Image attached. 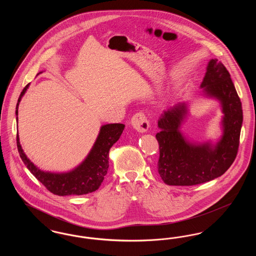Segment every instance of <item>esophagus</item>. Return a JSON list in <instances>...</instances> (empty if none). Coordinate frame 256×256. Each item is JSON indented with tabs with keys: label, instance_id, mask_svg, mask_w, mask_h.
I'll return each mask as SVG.
<instances>
[{
	"label": "esophagus",
	"instance_id": "obj_1",
	"mask_svg": "<svg viewBox=\"0 0 256 256\" xmlns=\"http://www.w3.org/2000/svg\"><path fill=\"white\" fill-rule=\"evenodd\" d=\"M130 124H132V126L134 128V130L137 132H145L150 126L146 115L142 112H138V113L134 114L132 118Z\"/></svg>",
	"mask_w": 256,
	"mask_h": 256
}]
</instances>
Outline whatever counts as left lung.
I'll return each mask as SVG.
<instances>
[{"instance_id": "1", "label": "left lung", "mask_w": 256, "mask_h": 256, "mask_svg": "<svg viewBox=\"0 0 256 256\" xmlns=\"http://www.w3.org/2000/svg\"><path fill=\"white\" fill-rule=\"evenodd\" d=\"M202 95L218 100L222 113V135L216 143L189 141L182 126L189 115L188 102L164 110L158 120V169L168 185L191 186L213 180L224 174L236 158L243 124L242 104L230 74L216 58L210 60L200 86Z\"/></svg>"}]
</instances>
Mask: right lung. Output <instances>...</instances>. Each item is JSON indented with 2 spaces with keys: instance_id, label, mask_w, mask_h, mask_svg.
<instances>
[{
  "instance_id": "add662e5",
  "label": "right lung",
  "mask_w": 256,
  "mask_h": 256,
  "mask_svg": "<svg viewBox=\"0 0 256 256\" xmlns=\"http://www.w3.org/2000/svg\"><path fill=\"white\" fill-rule=\"evenodd\" d=\"M41 73L42 72L38 74ZM30 84L24 87L18 98L15 110L17 124L19 104ZM124 128V124H108L102 126L97 139L84 160L72 170L63 172L40 170L26 156L20 144L18 132L17 148L20 158L26 168L50 192L58 196L86 195L96 191L100 186L110 167L108 154L110 148L119 140Z\"/></svg>"
}]
</instances>
